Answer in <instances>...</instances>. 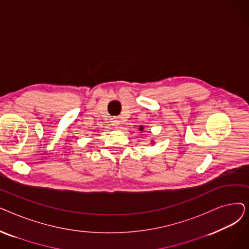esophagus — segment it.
<instances>
[{
    "mask_svg": "<svg viewBox=\"0 0 249 249\" xmlns=\"http://www.w3.org/2000/svg\"><path fill=\"white\" fill-rule=\"evenodd\" d=\"M111 123H112V125L114 126V127H118V126H119V120H118V119H116V118H112V119H111Z\"/></svg>",
    "mask_w": 249,
    "mask_h": 249,
    "instance_id": "34e87169",
    "label": "esophagus"
}]
</instances>
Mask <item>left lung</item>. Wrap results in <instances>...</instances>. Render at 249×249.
I'll list each match as a JSON object with an SVG mask.
<instances>
[{
	"label": "left lung",
	"instance_id": "left-lung-1",
	"mask_svg": "<svg viewBox=\"0 0 249 249\" xmlns=\"http://www.w3.org/2000/svg\"><path fill=\"white\" fill-rule=\"evenodd\" d=\"M143 130H144V128H143V126H140V127H139V131H141V132H142ZM152 143H153V142H151V144H152Z\"/></svg>",
	"mask_w": 249,
	"mask_h": 249
}]
</instances>
